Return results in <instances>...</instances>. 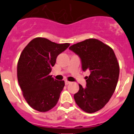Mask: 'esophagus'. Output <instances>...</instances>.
I'll use <instances>...</instances> for the list:
<instances>
[{
	"label": "esophagus",
	"instance_id": "esophagus-1",
	"mask_svg": "<svg viewBox=\"0 0 134 134\" xmlns=\"http://www.w3.org/2000/svg\"><path fill=\"white\" fill-rule=\"evenodd\" d=\"M70 83H71L70 82L68 81V80H65V84H66V85H69Z\"/></svg>",
	"mask_w": 134,
	"mask_h": 134
}]
</instances>
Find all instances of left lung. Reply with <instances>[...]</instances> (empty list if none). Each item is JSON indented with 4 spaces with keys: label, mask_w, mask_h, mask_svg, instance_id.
Returning a JSON list of instances; mask_svg holds the SVG:
<instances>
[{
    "label": "left lung",
    "mask_w": 134,
    "mask_h": 134,
    "mask_svg": "<svg viewBox=\"0 0 134 134\" xmlns=\"http://www.w3.org/2000/svg\"><path fill=\"white\" fill-rule=\"evenodd\" d=\"M80 57L82 70H89L86 86L79 85L74 94L76 103L84 111L94 113L101 109L113 95L118 84L119 66L112 48L97 39H88L69 48Z\"/></svg>",
    "instance_id": "left-lung-1"
}]
</instances>
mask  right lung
I'll use <instances>...</instances> for the list:
<instances>
[{
	"label": "right lung",
	"mask_w": 134,
	"mask_h": 134,
	"mask_svg": "<svg viewBox=\"0 0 134 134\" xmlns=\"http://www.w3.org/2000/svg\"><path fill=\"white\" fill-rule=\"evenodd\" d=\"M43 37L29 42L20 55L17 64V79L23 95L29 106L40 112L55 107L65 83L49 75L57 56L69 47Z\"/></svg>",
	"instance_id": "add662e5"
}]
</instances>
